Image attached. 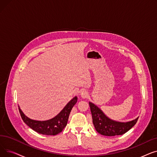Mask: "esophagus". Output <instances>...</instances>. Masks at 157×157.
<instances>
[{"label": "esophagus", "mask_w": 157, "mask_h": 157, "mask_svg": "<svg viewBox=\"0 0 157 157\" xmlns=\"http://www.w3.org/2000/svg\"><path fill=\"white\" fill-rule=\"evenodd\" d=\"M81 97L82 98H86L88 97V94L86 91H85V90H83V91H82L81 92V94H80Z\"/></svg>", "instance_id": "1"}]
</instances>
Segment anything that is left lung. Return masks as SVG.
<instances>
[{"instance_id":"1","label":"left lung","mask_w":157,"mask_h":157,"mask_svg":"<svg viewBox=\"0 0 157 157\" xmlns=\"http://www.w3.org/2000/svg\"><path fill=\"white\" fill-rule=\"evenodd\" d=\"M92 115V121L98 133L105 136L122 135L132 128L139 117L127 122H120L111 120L94 103L89 102Z\"/></svg>"}]
</instances>
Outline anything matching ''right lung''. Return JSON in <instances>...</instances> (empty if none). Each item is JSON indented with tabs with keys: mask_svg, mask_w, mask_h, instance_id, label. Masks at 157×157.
I'll use <instances>...</instances> for the list:
<instances>
[{
	"mask_svg": "<svg viewBox=\"0 0 157 157\" xmlns=\"http://www.w3.org/2000/svg\"><path fill=\"white\" fill-rule=\"evenodd\" d=\"M77 101L78 97L75 96L66 104L56 116L52 119L44 121H39L29 118L23 113L19 105L18 108L22 120L30 128L41 134L55 136L60 133L67 125L70 113Z\"/></svg>",
	"mask_w": 157,
	"mask_h": 157,
	"instance_id": "obj_1",
	"label": "right lung"
}]
</instances>
